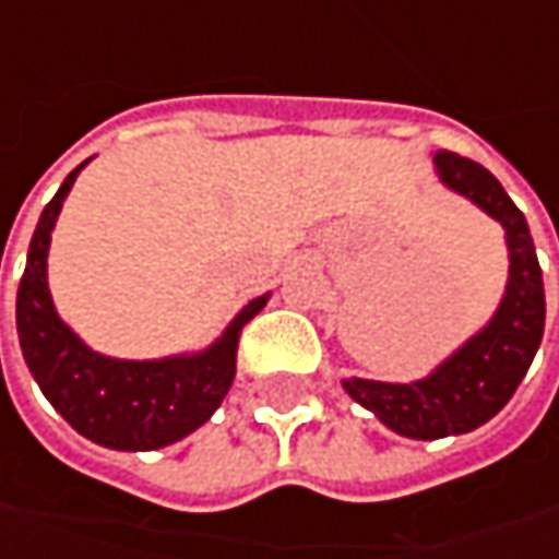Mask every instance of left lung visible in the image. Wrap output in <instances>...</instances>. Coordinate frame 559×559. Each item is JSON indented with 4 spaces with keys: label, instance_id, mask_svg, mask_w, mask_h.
Here are the masks:
<instances>
[{
    "label": "left lung",
    "instance_id": "8db88e82",
    "mask_svg": "<svg viewBox=\"0 0 559 559\" xmlns=\"http://www.w3.org/2000/svg\"><path fill=\"white\" fill-rule=\"evenodd\" d=\"M439 180L476 202L504 226L510 280L501 308L436 373L417 382L345 379V392L407 439H444L473 432L495 417L523 382L545 333V283L523 211L510 202L483 164L454 152L436 155Z\"/></svg>",
    "mask_w": 559,
    "mask_h": 559
}]
</instances>
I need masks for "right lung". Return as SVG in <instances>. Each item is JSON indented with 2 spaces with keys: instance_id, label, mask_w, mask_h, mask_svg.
Segmentation results:
<instances>
[{
  "instance_id": "add662e5",
  "label": "right lung",
  "mask_w": 559,
  "mask_h": 559,
  "mask_svg": "<svg viewBox=\"0 0 559 559\" xmlns=\"http://www.w3.org/2000/svg\"><path fill=\"white\" fill-rule=\"evenodd\" d=\"M80 167L43 207L31 239L17 286L21 352L43 395L80 436L115 451H155L186 439L221 407L236 376L242 326L267 305L270 295L248 301L226 333L199 355L118 360L86 348L55 313L46 283L52 226Z\"/></svg>"
}]
</instances>
